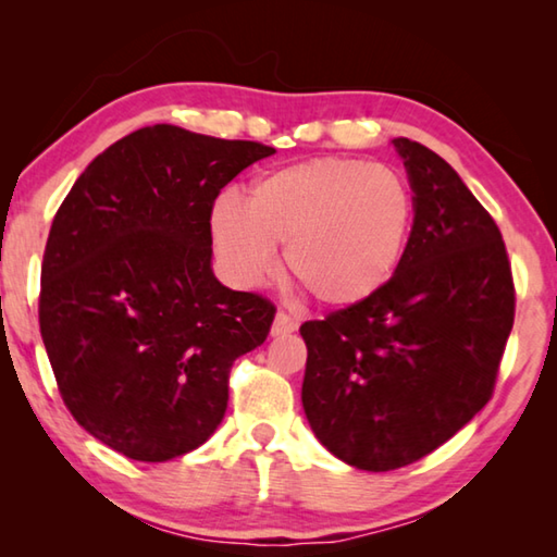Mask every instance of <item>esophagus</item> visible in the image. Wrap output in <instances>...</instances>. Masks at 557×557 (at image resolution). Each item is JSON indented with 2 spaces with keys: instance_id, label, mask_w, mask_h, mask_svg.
<instances>
[{
  "instance_id": "34e87169",
  "label": "esophagus",
  "mask_w": 557,
  "mask_h": 557,
  "mask_svg": "<svg viewBox=\"0 0 557 557\" xmlns=\"http://www.w3.org/2000/svg\"><path fill=\"white\" fill-rule=\"evenodd\" d=\"M295 329H297L295 319H292L287 312H277V314H275V322H272L270 334H272V336H287V334L295 332Z\"/></svg>"
}]
</instances>
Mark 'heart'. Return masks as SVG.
<instances>
[{
  "label": "heart",
  "instance_id": "heart-1",
  "mask_svg": "<svg viewBox=\"0 0 557 557\" xmlns=\"http://www.w3.org/2000/svg\"><path fill=\"white\" fill-rule=\"evenodd\" d=\"M414 194L393 169L366 159L317 157L275 169L250 186L245 206L225 196L211 238L238 285L277 265L275 248L319 305L348 309L388 285L408 250Z\"/></svg>",
  "mask_w": 557,
  "mask_h": 557
}]
</instances>
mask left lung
<instances>
[{
	"instance_id": "1",
	"label": "left lung",
	"mask_w": 557,
	"mask_h": 557,
	"mask_svg": "<svg viewBox=\"0 0 557 557\" xmlns=\"http://www.w3.org/2000/svg\"><path fill=\"white\" fill-rule=\"evenodd\" d=\"M414 194L398 272L363 305L299 329L317 440L366 471L408 467L492 400L516 292L502 231L445 159L393 139Z\"/></svg>"
}]
</instances>
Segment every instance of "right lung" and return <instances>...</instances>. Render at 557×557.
Segmentation results:
<instances>
[{
	"label": "right lung",
	"instance_id": "right-lung-1",
	"mask_svg": "<svg viewBox=\"0 0 557 557\" xmlns=\"http://www.w3.org/2000/svg\"><path fill=\"white\" fill-rule=\"evenodd\" d=\"M275 149L152 125L88 164L51 223L39 324L65 408L137 461L182 457L228 408L238 356L265 342L275 305L221 285L211 211Z\"/></svg>",
	"mask_w": 557,
	"mask_h": 557
}]
</instances>
